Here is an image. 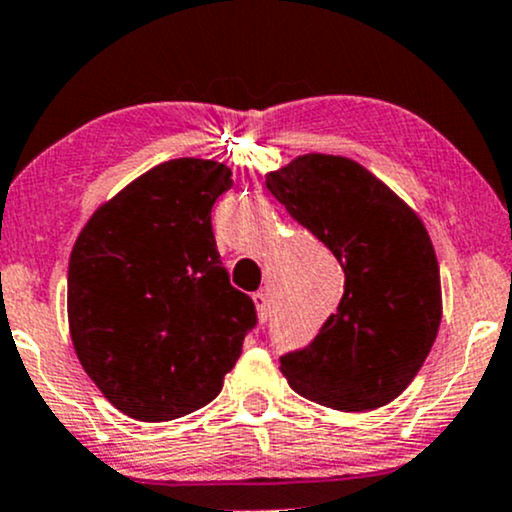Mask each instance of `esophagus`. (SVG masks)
Here are the masks:
<instances>
[{"label":"esophagus","mask_w":512,"mask_h":512,"mask_svg":"<svg viewBox=\"0 0 512 512\" xmlns=\"http://www.w3.org/2000/svg\"><path fill=\"white\" fill-rule=\"evenodd\" d=\"M252 301H255L257 317H260V322H267V320H269V315H272V303H269V296H267V293H260V291H257L255 296H252Z\"/></svg>","instance_id":"esophagus-1"}]
</instances>
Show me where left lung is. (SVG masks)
Segmentation results:
<instances>
[{
	"label": "left lung",
	"mask_w": 512,
	"mask_h": 512,
	"mask_svg": "<svg viewBox=\"0 0 512 512\" xmlns=\"http://www.w3.org/2000/svg\"><path fill=\"white\" fill-rule=\"evenodd\" d=\"M269 192L332 250L344 296L305 349L279 358L298 395L339 411L385 407L424 366L443 298L424 221L344 156L305 154L267 173Z\"/></svg>",
	"instance_id": "obj_1"
}]
</instances>
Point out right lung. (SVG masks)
Listing matches in <instances>:
<instances>
[{
	"instance_id": "1",
	"label": "right lung",
	"mask_w": 512,
	"mask_h": 512,
	"mask_svg": "<svg viewBox=\"0 0 512 512\" xmlns=\"http://www.w3.org/2000/svg\"><path fill=\"white\" fill-rule=\"evenodd\" d=\"M231 168L173 158L101 204L69 257L67 313L88 378L122 414L170 421L221 392L255 303L233 289L211 231Z\"/></svg>"
}]
</instances>
